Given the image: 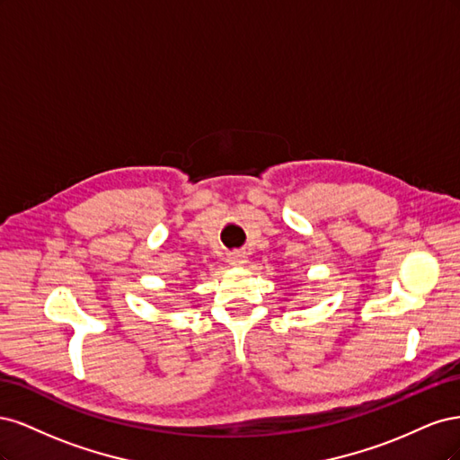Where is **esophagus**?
Wrapping results in <instances>:
<instances>
[{
  "instance_id": "34e87169",
  "label": "esophagus",
  "mask_w": 460,
  "mask_h": 460,
  "mask_svg": "<svg viewBox=\"0 0 460 460\" xmlns=\"http://www.w3.org/2000/svg\"><path fill=\"white\" fill-rule=\"evenodd\" d=\"M228 262L232 264V267H243V264L247 262V253L245 252H232L228 255Z\"/></svg>"
}]
</instances>
